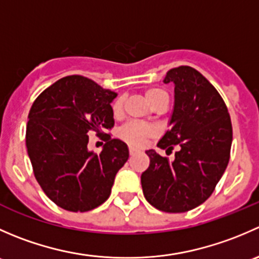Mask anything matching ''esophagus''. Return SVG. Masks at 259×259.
Masks as SVG:
<instances>
[{
    "instance_id": "esophagus-1",
    "label": "esophagus",
    "mask_w": 259,
    "mask_h": 259,
    "mask_svg": "<svg viewBox=\"0 0 259 259\" xmlns=\"http://www.w3.org/2000/svg\"><path fill=\"white\" fill-rule=\"evenodd\" d=\"M135 153H137V150H135L134 148H129V154H130V155H134Z\"/></svg>"
}]
</instances>
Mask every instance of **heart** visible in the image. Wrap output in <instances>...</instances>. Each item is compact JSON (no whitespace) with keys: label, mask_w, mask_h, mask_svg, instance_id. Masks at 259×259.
I'll return each instance as SVG.
<instances>
[{"label":"heart","mask_w":259,"mask_h":259,"mask_svg":"<svg viewBox=\"0 0 259 259\" xmlns=\"http://www.w3.org/2000/svg\"><path fill=\"white\" fill-rule=\"evenodd\" d=\"M145 99L154 109L158 108L159 105H163V104H168L169 100L168 94L158 88H150L145 90ZM122 104H124L122 98L116 99L114 101L113 106H111L114 116H119L121 114ZM155 134L156 132L153 126L146 124H140V122H127L119 132L120 138L125 143L133 146H142L146 140L155 137Z\"/></svg>","instance_id":"obj_1"}]
</instances>
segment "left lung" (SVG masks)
<instances>
[{"label": "left lung", "instance_id": "obj_1", "mask_svg": "<svg viewBox=\"0 0 259 259\" xmlns=\"http://www.w3.org/2000/svg\"><path fill=\"white\" fill-rule=\"evenodd\" d=\"M174 83L171 127L158 146L174 160L146 151L149 168L142 174L145 199L156 209L184 213L204 203L226 171L233 130L226 103L217 89L195 69L179 66L166 72Z\"/></svg>", "mask_w": 259, "mask_h": 259}]
</instances>
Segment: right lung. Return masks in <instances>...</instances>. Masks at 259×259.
Wrapping results in <instances>:
<instances>
[{
    "mask_svg": "<svg viewBox=\"0 0 259 259\" xmlns=\"http://www.w3.org/2000/svg\"><path fill=\"white\" fill-rule=\"evenodd\" d=\"M115 98L95 81L72 75L45 89L31 106L26 146L33 174L62 209L88 211L103 204L129 158L126 144L104 133L114 126ZM90 131L106 135L101 153L87 150Z\"/></svg>",
    "mask_w": 259,
    "mask_h": 259,
    "instance_id": "1",
    "label": "right lung"
}]
</instances>
